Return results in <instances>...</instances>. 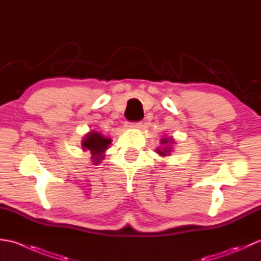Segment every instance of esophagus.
<instances>
[{
	"mask_svg": "<svg viewBox=\"0 0 261 261\" xmlns=\"http://www.w3.org/2000/svg\"><path fill=\"white\" fill-rule=\"evenodd\" d=\"M126 126L130 127V129H142L143 123L142 122H137V123H134V124H127Z\"/></svg>",
	"mask_w": 261,
	"mask_h": 261,
	"instance_id": "esophagus-1",
	"label": "esophagus"
}]
</instances>
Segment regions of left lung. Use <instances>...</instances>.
Here are the masks:
<instances>
[{"instance_id": "obj_1", "label": "left lung", "mask_w": 261, "mask_h": 261, "mask_svg": "<svg viewBox=\"0 0 261 261\" xmlns=\"http://www.w3.org/2000/svg\"><path fill=\"white\" fill-rule=\"evenodd\" d=\"M160 145L162 147L157 148L156 152L159 154L160 157H167L170 156L171 151L174 150V145H175V139L173 137H163L160 139Z\"/></svg>"}]
</instances>
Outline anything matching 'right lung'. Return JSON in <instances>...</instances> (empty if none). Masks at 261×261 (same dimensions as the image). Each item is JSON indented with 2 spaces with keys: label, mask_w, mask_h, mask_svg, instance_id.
Listing matches in <instances>:
<instances>
[{
  "label": "right lung",
  "mask_w": 261,
  "mask_h": 261,
  "mask_svg": "<svg viewBox=\"0 0 261 261\" xmlns=\"http://www.w3.org/2000/svg\"><path fill=\"white\" fill-rule=\"evenodd\" d=\"M112 142L110 137H105L102 132L96 130H91L84 136L82 140V149L84 152L91 154L92 165L101 164L105 157V151Z\"/></svg>",
  "instance_id": "obj_1"
}]
</instances>
